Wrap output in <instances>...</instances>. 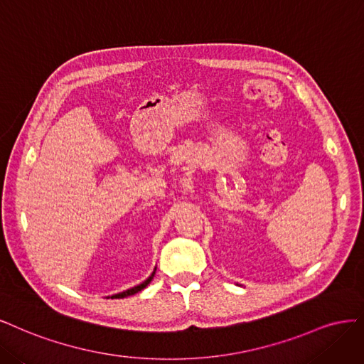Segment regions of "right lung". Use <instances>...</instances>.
Returning a JSON list of instances; mask_svg holds the SVG:
<instances>
[{
  "label": "right lung",
  "mask_w": 364,
  "mask_h": 364,
  "mask_svg": "<svg viewBox=\"0 0 364 364\" xmlns=\"http://www.w3.org/2000/svg\"><path fill=\"white\" fill-rule=\"evenodd\" d=\"M154 274L156 272H152L151 274V277L149 278H146L142 284H139V286H136V287H133V289H128V290H125V291H122V293H118V295H113L112 296V299H116V298H125V296H130V295H134V293H137V291H140L142 289H145L149 283H151V279H152V277H154Z\"/></svg>",
  "instance_id": "add662e5"
}]
</instances>
